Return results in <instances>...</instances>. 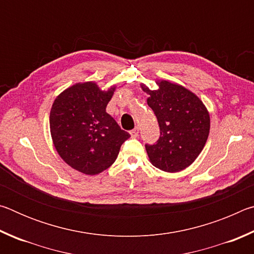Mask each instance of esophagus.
Here are the masks:
<instances>
[{
    "instance_id": "esophagus-1",
    "label": "esophagus",
    "mask_w": 254,
    "mask_h": 254,
    "mask_svg": "<svg viewBox=\"0 0 254 254\" xmlns=\"http://www.w3.org/2000/svg\"><path fill=\"white\" fill-rule=\"evenodd\" d=\"M130 134H131V136H132V137H136V136H139V128H137V127L133 128V130H131V131H130Z\"/></svg>"
}]
</instances>
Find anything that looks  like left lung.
Segmentation results:
<instances>
[{"label": "left lung", "instance_id": "1", "mask_svg": "<svg viewBox=\"0 0 254 254\" xmlns=\"http://www.w3.org/2000/svg\"><path fill=\"white\" fill-rule=\"evenodd\" d=\"M157 84L156 91L141 85L160 127L159 140L145 144V150L154 167L177 173L190 166L203 150L209 134V114L203 102L184 86L168 80Z\"/></svg>", "mask_w": 254, "mask_h": 254}]
</instances>
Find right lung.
Listing matches in <instances>:
<instances>
[{
	"label": "right lung",
	"mask_w": 254,
	"mask_h": 254,
	"mask_svg": "<svg viewBox=\"0 0 254 254\" xmlns=\"http://www.w3.org/2000/svg\"><path fill=\"white\" fill-rule=\"evenodd\" d=\"M115 91H101L93 81L70 86L56 98L50 111V133L59 156L71 168L97 175L113 165L131 135L106 113Z\"/></svg>",
	"instance_id": "obj_1"
}]
</instances>
